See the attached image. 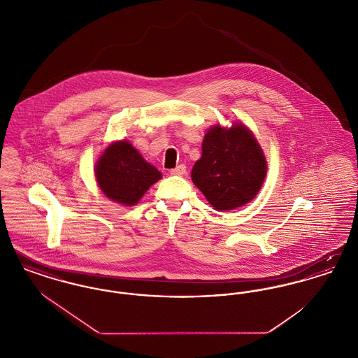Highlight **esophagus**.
I'll return each instance as SVG.
<instances>
[{
    "mask_svg": "<svg viewBox=\"0 0 358 358\" xmlns=\"http://www.w3.org/2000/svg\"><path fill=\"white\" fill-rule=\"evenodd\" d=\"M187 173V166L185 165H178L177 168L171 169V176H184Z\"/></svg>",
    "mask_w": 358,
    "mask_h": 358,
    "instance_id": "esophagus-1",
    "label": "esophagus"
}]
</instances>
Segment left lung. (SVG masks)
I'll use <instances>...</instances> for the list:
<instances>
[{
	"label": "left lung",
	"mask_w": 358,
	"mask_h": 358,
	"mask_svg": "<svg viewBox=\"0 0 358 358\" xmlns=\"http://www.w3.org/2000/svg\"><path fill=\"white\" fill-rule=\"evenodd\" d=\"M266 173V158L255 136L236 123L231 129L215 126L206 131L192 181L215 209L232 210L255 197Z\"/></svg>",
	"instance_id": "1"
}]
</instances>
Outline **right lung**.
<instances>
[{
  "instance_id": "1",
  "label": "right lung",
  "mask_w": 358,
  "mask_h": 358,
  "mask_svg": "<svg viewBox=\"0 0 358 358\" xmlns=\"http://www.w3.org/2000/svg\"><path fill=\"white\" fill-rule=\"evenodd\" d=\"M95 176L103 193L113 201L134 205L162 174L146 162L129 142L110 145L101 155Z\"/></svg>"
}]
</instances>
